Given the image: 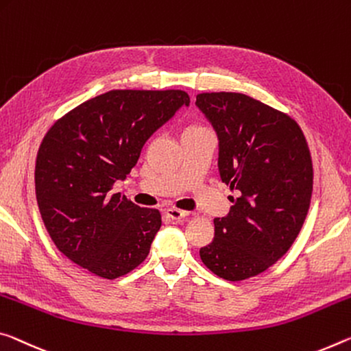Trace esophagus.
I'll return each mask as SVG.
<instances>
[{"mask_svg":"<svg viewBox=\"0 0 351 351\" xmlns=\"http://www.w3.org/2000/svg\"><path fill=\"white\" fill-rule=\"evenodd\" d=\"M165 215L169 217V219H171V220H182V219H186L189 214L186 213V210L169 208V209H165Z\"/></svg>","mask_w":351,"mask_h":351,"instance_id":"34e87169","label":"esophagus"}]
</instances>
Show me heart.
Returning a JSON list of instances; mask_svg holds the SVG:
<instances>
[{
  "instance_id": "1",
  "label": "heart",
  "mask_w": 351,
  "mask_h": 351,
  "mask_svg": "<svg viewBox=\"0 0 351 351\" xmlns=\"http://www.w3.org/2000/svg\"><path fill=\"white\" fill-rule=\"evenodd\" d=\"M189 130H198V126H192V128H189Z\"/></svg>"
}]
</instances>
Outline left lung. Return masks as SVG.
Masks as SVG:
<instances>
[{"instance_id":"8db88e82","label":"left lung","mask_w":351,"mask_h":351,"mask_svg":"<svg viewBox=\"0 0 351 351\" xmlns=\"http://www.w3.org/2000/svg\"><path fill=\"white\" fill-rule=\"evenodd\" d=\"M219 141L220 180L237 192L230 214L199 258L217 276L242 281L263 274L295 241L313 197V160L291 117L243 93L197 95Z\"/></svg>"}]
</instances>
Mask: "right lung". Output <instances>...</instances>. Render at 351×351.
Segmentation results:
<instances>
[{
	"instance_id": "obj_1",
	"label": "right lung",
	"mask_w": 351,
	"mask_h": 351,
	"mask_svg": "<svg viewBox=\"0 0 351 351\" xmlns=\"http://www.w3.org/2000/svg\"><path fill=\"white\" fill-rule=\"evenodd\" d=\"M191 98L182 90H110L65 114L43 137L36 198L48 234L71 263L106 280L142 264L159 210L112 193L142 147Z\"/></svg>"
}]
</instances>
